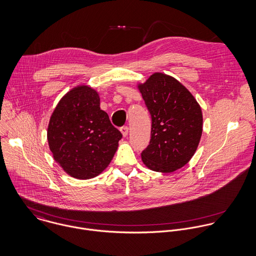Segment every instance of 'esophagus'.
Listing matches in <instances>:
<instances>
[{
	"instance_id": "esophagus-1",
	"label": "esophagus",
	"mask_w": 256,
	"mask_h": 256,
	"mask_svg": "<svg viewBox=\"0 0 256 256\" xmlns=\"http://www.w3.org/2000/svg\"><path fill=\"white\" fill-rule=\"evenodd\" d=\"M120 132L122 134V136L126 138V136H128V126H122L120 128Z\"/></svg>"
}]
</instances>
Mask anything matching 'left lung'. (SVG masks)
<instances>
[{
    "label": "left lung",
    "instance_id": "1",
    "mask_svg": "<svg viewBox=\"0 0 256 256\" xmlns=\"http://www.w3.org/2000/svg\"><path fill=\"white\" fill-rule=\"evenodd\" d=\"M138 89L152 116V134L142 152L156 172L170 173L189 162L203 132V114L193 95L171 76L154 73Z\"/></svg>",
    "mask_w": 256,
    "mask_h": 256
}]
</instances>
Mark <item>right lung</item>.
<instances>
[{
    "label": "right lung",
    "mask_w": 256,
    "mask_h": 256,
    "mask_svg": "<svg viewBox=\"0 0 256 256\" xmlns=\"http://www.w3.org/2000/svg\"><path fill=\"white\" fill-rule=\"evenodd\" d=\"M122 138L100 108L98 93L88 86L73 88L59 101L48 128L54 160L67 174L83 180L108 167Z\"/></svg>",
    "instance_id": "obj_1"
}]
</instances>
